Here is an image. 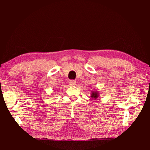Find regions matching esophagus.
<instances>
[{
    "mask_svg": "<svg viewBox=\"0 0 150 150\" xmlns=\"http://www.w3.org/2000/svg\"><path fill=\"white\" fill-rule=\"evenodd\" d=\"M69 83H70V85L71 86H75L76 84V81L74 80H71L69 81Z\"/></svg>",
    "mask_w": 150,
    "mask_h": 150,
    "instance_id": "esophagus-1",
    "label": "esophagus"
}]
</instances>
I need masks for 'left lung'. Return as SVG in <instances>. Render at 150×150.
Wrapping results in <instances>:
<instances>
[{"mask_svg": "<svg viewBox=\"0 0 150 150\" xmlns=\"http://www.w3.org/2000/svg\"><path fill=\"white\" fill-rule=\"evenodd\" d=\"M99 96V93L97 91H91V97L92 99H97Z\"/></svg>", "mask_w": 150, "mask_h": 150, "instance_id": "left-lung-1", "label": "left lung"}]
</instances>
